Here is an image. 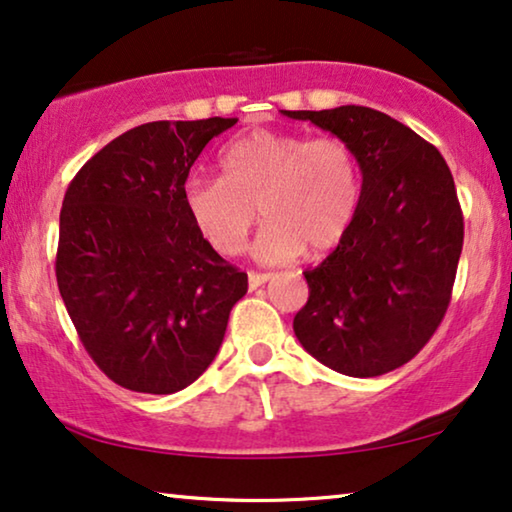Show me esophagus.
<instances>
[{"mask_svg":"<svg viewBox=\"0 0 512 512\" xmlns=\"http://www.w3.org/2000/svg\"><path fill=\"white\" fill-rule=\"evenodd\" d=\"M270 277H272L270 272H249V289L251 291L258 289V286H263Z\"/></svg>","mask_w":512,"mask_h":512,"instance_id":"esophagus-1","label":"esophagus"}]
</instances>
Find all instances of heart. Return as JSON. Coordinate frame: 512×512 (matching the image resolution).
Segmentation results:
<instances>
[{
    "label": "heart",
    "mask_w": 512,
    "mask_h": 512,
    "mask_svg": "<svg viewBox=\"0 0 512 512\" xmlns=\"http://www.w3.org/2000/svg\"><path fill=\"white\" fill-rule=\"evenodd\" d=\"M221 179L191 177L181 188L188 219L221 256L240 254L258 219V258L286 263L310 247H338L361 205L363 172L345 139L251 130L219 151Z\"/></svg>",
    "instance_id": "1"
}]
</instances>
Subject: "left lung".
Instances as JSON below:
<instances>
[{
    "instance_id": "1",
    "label": "left lung",
    "mask_w": 512,
    "mask_h": 512,
    "mask_svg": "<svg viewBox=\"0 0 512 512\" xmlns=\"http://www.w3.org/2000/svg\"><path fill=\"white\" fill-rule=\"evenodd\" d=\"M345 139L363 172L342 242L303 275L310 298L293 331L314 359L377 377L419 354L443 321L464 247V214L436 146L382 111H284Z\"/></svg>"
}]
</instances>
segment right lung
<instances>
[{"label":"right lung","instance_id":"1","mask_svg":"<svg viewBox=\"0 0 512 512\" xmlns=\"http://www.w3.org/2000/svg\"><path fill=\"white\" fill-rule=\"evenodd\" d=\"M237 118L137 125L76 172L60 212L55 277L69 319L109 380L174 394L209 368L247 272L188 219L181 188Z\"/></svg>","mask_w":512,"mask_h":512}]
</instances>
